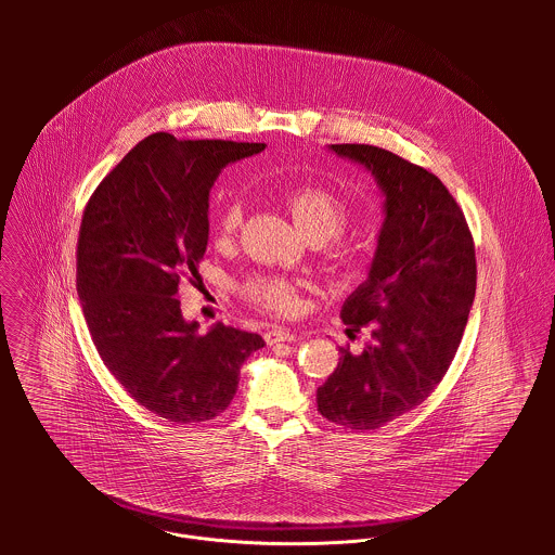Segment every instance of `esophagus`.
<instances>
[{
    "label": "esophagus",
    "mask_w": 555,
    "mask_h": 555,
    "mask_svg": "<svg viewBox=\"0 0 555 555\" xmlns=\"http://www.w3.org/2000/svg\"><path fill=\"white\" fill-rule=\"evenodd\" d=\"M295 333L291 331V328H282V326H273V328H269L267 333H264V341L269 344V346H273V344H280V341H295Z\"/></svg>",
    "instance_id": "34e87169"
}]
</instances>
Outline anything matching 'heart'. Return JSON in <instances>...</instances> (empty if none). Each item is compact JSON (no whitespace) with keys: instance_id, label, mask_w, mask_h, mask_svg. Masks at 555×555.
<instances>
[{"instance_id":"1","label":"heart","mask_w":555,"mask_h":555,"mask_svg":"<svg viewBox=\"0 0 555 555\" xmlns=\"http://www.w3.org/2000/svg\"><path fill=\"white\" fill-rule=\"evenodd\" d=\"M284 203L299 227V231L312 241L326 242V260L335 271H352L365 264L370 256L367 243L361 238L341 235L350 220L348 201L331 188L306 183L288 190ZM243 222V201L231 198L222 205L218 216V231L222 237H233ZM299 282L275 275V273H254L241 284V295L256 308L273 314H291L297 308Z\"/></svg>"}]
</instances>
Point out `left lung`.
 <instances>
[{
    "instance_id": "obj_1",
    "label": "left lung",
    "mask_w": 555,
    "mask_h": 555,
    "mask_svg": "<svg viewBox=\"0 0 555 555\" xmlns=\"http://www.w3.org/2000/svg\"><path fill=\"white\" fill-rule=\"evenodd\" d=\"M378 179L385 224L370 278L344 304L361 354L339 348L337 370L318 387V412L354 431L380 429L440 385L460 348L475 301V238L447 185L423 166L374 145H331Z\"/></svg>"
}]
</instances>
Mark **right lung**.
Segmentation results:
<instances>
[{
    "label": "right lung",
    "instance_id": "add662e5",
    "mask_svg": "<svg viewBox=\"0 0 555 555\" xmlns=\"http://www.w3.org/2000/svg\"><path fill=\"white\" fill-rule=\"evenodd\" d=\"M262 150L156 132L100 181L82 211L77 291L93 346L128 396L179 425L224 412L241 363L264 346L222 322L198 335L175 297L198 278L216 177Z\"/></svg>",
    "mask_w": 555,
    "mask_h": 555
}]
</instances>
